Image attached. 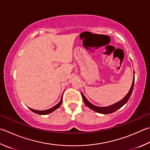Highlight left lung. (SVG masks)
<instances>
[{
	"instance_id": "left-lung-1",
	"label": "left lung",
	"mask_w": 150,
	"mask_h": 150,
	"mask_svg": "<svg viewBox=\"0 0 150 150\" xmlns=\"http://www.w3.org/2000/svg\"><path fill=\"white\" fill-rule=\"evenodd\" d=\"M134 79H133V82L132 84L131 88H130L129 93L126 95V96H125L123 99L121 100V101L118 102L117 103H115V104H113L112 105L108 106V107H104V108L97 107V106L92 105V103H90L88 100H86V98L84 97V96L83 94V93H81V94H82L83 99V101H84V103H85V104L88 106L89 108H91V110L96 111V112L100 113L110 114V113L115 112V111L119 110V109H120L122 106H123L125 103L128 102V100H129L130 96H131V94H132V90H133V87H134Z\"/></svg>"
}]
</instances>
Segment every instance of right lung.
<instances>
[{"instance_id": "right-lung-1", "label": "right lung", "mask_w": 150, "mask_h": 150, "mask_svg": "<svg viewBox=\"0 0 150 150\" xmlns=\"http://www.w3.org/2000/svg\"><path fill=\"white\" fill-rule=\"evenodd\" d=\"M62 99L60 100V102H59L58 103V104L56 105L55 106H54V107L52 108L51 109H49V110H45V111H38V110H33V109H31V108H29V109L33 111V112H34L35 113H37V114H39V115H47V114L50 113L51 112H52L53 111L56 110V109H58L59 107V106H60V105L62 104Z\"/></svg>"}]
</instances>
